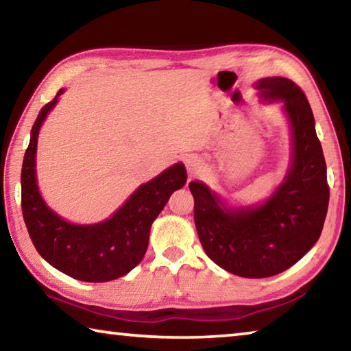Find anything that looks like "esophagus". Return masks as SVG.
<instances>
[{"mask_svg": "<svg viewBox=\"0 0 351 351\" xmlns=\"http://www.w3.org/2000/svg\"><path fill=\"white\" fill-rule=\"evenodd\" d=\"M186 167L190 175H198L201 169H203V162H201V159H198L197 156H189L186 159Z\"/></svg>", "mask_w": 351, "mask_h": 351, "instance_id": "obj_1", "label": "esophagus"}]
</instances>
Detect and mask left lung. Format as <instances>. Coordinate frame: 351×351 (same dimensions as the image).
<instances>
[{
    "instance_id": "1",
    "label": "left lung",
    "mask_w": 351,
    "mask_h": 351,
    "mask_svg": "<svg viewBox=\"0 0 351 351\" xmlns=\"http://www.w3.org/2000/svg\"><path fill=\"white\" fill-rule=\"evenodd\" d=\"M263 100H282L293 134V159L283 182L263 204L226 207L206 184H189L203 249L230 274L265 278L287 271L316 245L328 210L330 187L322 145L306 96L293 80L255 83Z\"/></svg>"
}]
</instances>
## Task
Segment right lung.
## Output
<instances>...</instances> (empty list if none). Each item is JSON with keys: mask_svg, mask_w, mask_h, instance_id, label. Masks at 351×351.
<instances>
[{"mask_svg": "<svg viewBox=\"0 0 351 351\" xmlns=\"http://www.w3.org/2000/svg\"><path fill=\"white\" fill-rule=\"evenodd\" d=\"M38 112L21 169V209L29 237L47 263L82 282H110L141 263L148 247L150 228L170 195L187 181L178 162L136 190L111 218L96 224H73L57 215L41 198L35 176V153L41 123L58 96Z\"/></svg>", "mask_w": 351, "mask_h": 351, "instance_id": "right-lung-1", "label": "right lung"}]
</instances>
